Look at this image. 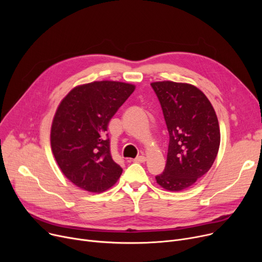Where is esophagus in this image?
<instances>
[{
	"mask_svg": "<svg viewBox=\"0 0 262 262\" xmlns=\"http://www.w3.org/2000/svg\"><path fill=\"white\" fill-rule=\"evenodd\" d=\"M145 160H146V158L144 156H139V157L135 158L133 161L137 162V163H143V162H145Z\"/></svg>",
	"mask_w": 262,
	"mask_h": 262,
	"instance_id": "1",
	"label": "esophagus"
}]
</instances>
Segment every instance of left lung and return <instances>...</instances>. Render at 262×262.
Instances as JSON below:
<instances>
[{
	"label": "left lung",
	"mask_w": 262,
	"mask_h": 262,
	"mask_svg": "<svg viewBox=\"0 0 262 262\" xmlns=\"http://www.w3.org/2000/svg\"><path fill=\"white\" fill-rule=\"evenodd\" d=\"M150 86L170 136L166 168L156 181L163 189L182 191L195 184L213 164L221 140L219 121L207 96L195 86L170 80Z\"/></svg>",
	"instance_id": "1"
}]
</instances>
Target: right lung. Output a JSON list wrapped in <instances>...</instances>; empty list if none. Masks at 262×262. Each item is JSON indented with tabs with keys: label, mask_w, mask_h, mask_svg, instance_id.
Segmentation results:
<instances>
[{
	"label": "right lung",
	"mask_w": 262,
	"mask_h": 262,
	"mask_svg": "<svg viewBox=\"0 0 262 262\" xmlns=\"http://www.w3.org/2000/svg\"><path fill=\"white\" fill-rule=\"evenodd\" d=\"M134 90L126 82L93 81L75 87L60 102L52 123L51 146L61 172L78 188L100 193L121 176L106 132Z\"/></svg>",
	"instance_id": "1"
}]
</instances>
